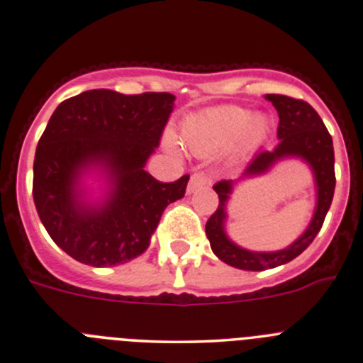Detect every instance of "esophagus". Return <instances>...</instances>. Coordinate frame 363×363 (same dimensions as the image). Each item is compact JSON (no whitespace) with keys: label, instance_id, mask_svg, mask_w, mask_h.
<instances>
[{"label":"esophagus","instance_id":"34e87169","mask_svg":"<svg viewBox=\"0 0 363 363\" xmlns=\"http://www.w3.org/2000/svg\"><path fill=\"white\" fill-rule=\"evenodd\" d=\"M213 180H211L207 174L203 173H194L192 177H190V182H189V186H186V194H194L195 190L202 189V186H209Z\"/></svg>","mask_w":363,"mask_h":363}]
</instances>
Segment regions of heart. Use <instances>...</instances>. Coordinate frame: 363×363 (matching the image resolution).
<instances>
[{
    "label": "heart",
    "mask_w": 363,
    "mask_h": 363,
    "mask_svg": "<svg viewBox=\"0 0 363 363\" xmlns=\"http://www.w3.org/2000/svg\"><path fill=\"white\" fill-rule=\"evenodd\" d=\"M271 120L266 113H254L235 104L209 108L186 118L182 125L185 145L197 156H214L226 150L231 162L245 160L266 140ZM171 149L173 138H166Z\"/></svg>",
    "instance_id": "b5f03b06"
}]
</instances>
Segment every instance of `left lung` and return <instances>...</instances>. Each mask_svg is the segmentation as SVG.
Masks as SVG:
<instances>
[{
    "mask_svg": "<svg viewBox=\"0 0 363 363\" xmlns=\"http://www.w3.org/2000/svg\"><path fill=\"white\" fill-rule=\"evenodd\" d=\"M264 97L278 111L279 144L272 150H260L259 154H255L254 160L238 178L216 183L214 190L219 197V206L206 225V235L216 257L226 262L228 266L243 271L272 269L298 257L323 228L336 186L333 138L315 109L305 101L293 99L281 94H266ZM284 159H300L313 171L316 207L311 223L291 246L281 251L255 252L236 246L225 233L227 202L234 191V186L240 181L263 176Z\"/></svg>",
    "mask_w": 363,
    "mask_h": 363,
    "instance_id": "obj_1",
    "label": "left lung"
}]
</instances>
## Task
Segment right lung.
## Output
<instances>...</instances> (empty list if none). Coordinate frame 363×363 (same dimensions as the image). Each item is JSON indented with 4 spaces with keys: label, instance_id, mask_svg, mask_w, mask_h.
<instances>
[{
    "label": "right lung",
    "instance_id": "obj_1",
    "mask_svg": "<svg viewBox=\"0 0 363 363\" xmlns=\"http://www.w3.org/2000/svg\"><path fill=\"white\" fill-rule=\"evenodd\" d=\"M177 97L87 91L63 101L40 137L34 203L52 242L92 267L125 264L150 245L162 211L189 174L161 183L145 171Z\"/></svg>",
    "mask_w": 363,
    "mask_h": 363
}]
</instances>
